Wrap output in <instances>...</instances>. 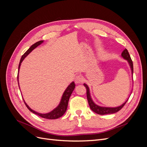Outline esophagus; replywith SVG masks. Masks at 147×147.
I'll list each match as a JSON object with an SVG mask.
<instances>
[{"label": "esophagus", "mask_w": 147, "mask_h": 147, "mask_svg": "<svg viewBox=\"0 0 147 147\" xmlns=\"http://www.w3.org/2000/svg\"><path fill=\"white\" fill-rule=\"evenodd\" d=\"M83 82V77L81 75H77L75 78V82L77 84L82 83Z\"/></svg>", "instance_id": "esophagus-1"}]
</instances>
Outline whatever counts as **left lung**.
<instances>
[{"label": "left lung", "mask_w": 147, "mask_h": 147, "mask_svg": "<svg viewBox=\"0 0 147 147\" xmlns=\"http://www.w3.org/2000/svg\"><path fill=\"white\" fill-rule=\"evenodd\" d=\"M121 56L123 57V59H126L127 61L129 64L130 65V67L131 69V72L132 74H133V63H132V61L131 58V56L129 54V52L127 50V49H125L124 50V51L121 53ZM83 85L85 86L86 89V96H87V99L89 105L90 107V109L93 111V112L99 114V115H107V114H112V113H115L118 111L121 110L124 105H125V104L127 102L128 99L125 101V102L119 105L118 107H100L96 105L94 102H93L91 95H90V88H89L88 86L86 84L84 83Z\"/></svg>", "instance_id": "obj_1"}]
</instances>
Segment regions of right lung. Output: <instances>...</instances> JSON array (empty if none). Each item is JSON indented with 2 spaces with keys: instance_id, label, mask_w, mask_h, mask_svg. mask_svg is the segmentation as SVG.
I'll use <instances>...</instances> for the list:
<instances>
[{
  "instance_id": "1",
  "label": "right lung",
  "mask_w": 147,
  "mask_h": 147,
  "mask_svg": "<svg viewBox=\"0 0 147 147\" xmlns=\"http://www.w3.org/2000/svg\"><path fill=\"white\" fill-rule=\"evenodd\" d=\"M43 42V40H40V41H38L35 43H34V45L31 46L28 49V50L26 51V52L24 53V54L23 56H22L21 60H20V64H19V66H18V72H19V69H20V66H21V64L22 62H23V61L25 57L27 56L29 54V53L34 50V49H35V48L37 47L38 45H40V44H42ZM17 78H18V75ZM18 85H19V82H18ZM75 83H74V82H72L68 86V87L66 88V90L64 92L63 96H62L61 102H60L59 104L58 105V106H57V107L55 108L54 110H52L51 112L47 113H40L38 112H35V111L33 110L32 109H31L29 107L28 105L26 103L24 99H23V100L24 102V104H25L26 106L27 107V108L31 112L36 114L37 115H38V116H40L42 118H43L49 119H57V118H59L63 116V115L66 112L67 109V105H68V102H69V98H70L71 94H72V93L74 90L75 89Z\"/></svg>"
}]
</instances>
